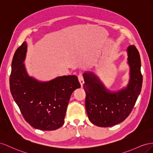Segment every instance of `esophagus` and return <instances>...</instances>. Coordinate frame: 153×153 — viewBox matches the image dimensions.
<instances>
[{
  "mask_svg": "<svg viewBox=\"0 0 153 153\" xmlns=\"http://www.w3.org/2000/svg\"><path fill=\"white\" fill-rule=\"evenodd\" d=\"M78 79H79V81L80 82V85L81 86H83L84 84V79H83V77H82V75L81 73H79V75H78Z\"/></svg>",
  "mask_w": 153,
  "mask_h": 153,
  "instance_id": "34e87169",
  "label": "esophagus"
}]
</instances>
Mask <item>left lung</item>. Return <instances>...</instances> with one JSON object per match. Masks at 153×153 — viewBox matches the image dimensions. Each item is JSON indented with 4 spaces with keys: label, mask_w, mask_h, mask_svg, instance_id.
Here are the masks:
<instances>
[{
    "label": "left lung",
    "mask_w": 153,
    "mask_h": 153,
    "mask_svg": "<svg viewBox=\"0 0 153 153\" xmlns=\"http://www.w3.org/2000/svg\"><path fill=\"white\" fill-rule=\"evenodd\" d=\"M127 53L129 79L127 86L119 90L106 88L92 72L83 73L86 112L91 123L99 127H111L123 122L140 94L143 79L140 54L133 45L128 47Z\"/></svg>",
    "instance_id": "left-lung-1"
}]
</instances>
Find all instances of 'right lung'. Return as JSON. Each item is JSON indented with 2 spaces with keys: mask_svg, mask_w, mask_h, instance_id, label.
Wrapping results in <instances>:
<instances>
[{
  "mask_svg": "<svg viewBox=\"0 0 153 153\" xmlns=\"http://www.w3.org/2000/svg\"><path fill=\"white\" fill-rule=\"evenodd\" d=\"M24 42L16 49L11 63V95L25 121L34 128L52 131L59 128L70 97L81 87L76 76H63L41 81L29 76L24 63L27 53Z\"/></svg>",
  "mask_w": 153,
  "mask_h": 153,
  "instance_id": "right-lung-1",
  "label": "right lung"
}]
</instances>
